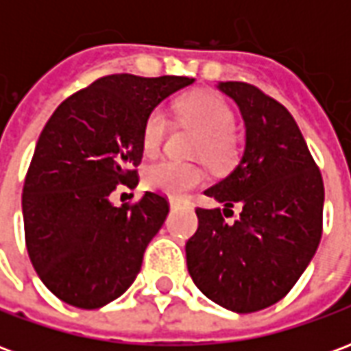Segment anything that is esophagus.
Listing matches in <instances>:
<instances>
[{
	"instance_id": "34e87169",
	"label": "esophagus",
	"mask_w": 351,
	"mask_h": 351,
	"mask_svg": "<svg viewBox=\"0 0 351 351\" xmlns=\"http://www.w3.org/2000/svg\"><path fill=\"white\" fill-rule=\"evenodd\" d=\"M180 205H182V201H180V199H175V197L169 199V206H171V208H176V206H180Z\"/></svg>"
}]
</instances>
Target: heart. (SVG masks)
<instances>
[{"instance_id":"b5f03b06","label":"heart","mask_w":351,"mask_h":351,"mask_svg":"<svg viewBox=\"0 0 351 351\" xmlns=\"http://www.w3.org/2000/svg\"><path fill=\"white\" fill-rule=\"evenodd\" d=\"M178 122L199 131L195 154L213 165L223 167L235 158V112L229 103L218 93L195 92L186 95L176 105ZM169 131L167 114L161 108H154L143 123V150L148 156L160 152ZM205 180L203 169L195 163L176 160H161L146 169L145 184L154 191L169 197H184L186 193Z\"/></svg>"}]
</instances>
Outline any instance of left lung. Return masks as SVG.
Returning <instances> with one entry per match:
<instances>
[{
  "label": "left lung",
  "instance_id": "1",
  "mask_svg": "<svg viewBox=\"0 0 351 351\" xmlns=\"http://www.w3.org/2000/svg\"><path fill=\"white\" fill-rule=\"evenodd\" d=\"M244 125V154L205 195L226 208H195L186 243L193 284L223 308L258 312L284 299L314 258L324 226V180L284 105L246 82H220ZM241 214L226 222L230 206ZM230 213L228 215L227 213Z\"/></svg>",
  "mask_w": 351,
  "mask_h": 351
}]
</instances>
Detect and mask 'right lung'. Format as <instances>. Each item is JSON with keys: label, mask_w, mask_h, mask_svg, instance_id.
Segmentation results:
<instances>
[{"label": "right lung", "mask_w": 351, "mask_h": 351, "mask_svg": "<svg viewBox=\"0 0 351 351\" xmlns=\"http://www.w3.org/2000/svg\"><path fill=\"white\" fill-rule=\"evenodd\" d=\"M188 77H101L54 110L43 128L22 190L26 248L43 284L77 308L114 301L137 278L148 243L169 214L146 191L114 206L112 191L135 188L143 123Z\"/></svg>", "instance_id": "1"}]
</instances>
